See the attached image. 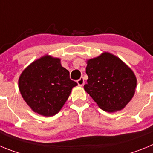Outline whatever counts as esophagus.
<instances>
[{
    "label": "esophagus",
    "instance_id": "34e87169",
    "mask_svg": "<svg viewBox=\"0 0 153 153\" xmlns=\"http://www.w3.org/2000/svg\"><path fill=\"white\" fill-rule=\"evenodd\" d=\"M76 82H77V83H78V85H79V86H83V85L84 84V79H83V77L79 78V79H78Z\"/></svg>",
    "mask_w": 153,
    "mask_h": 153
}]
</instances>
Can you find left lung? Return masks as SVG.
<instances>
[{"label":"left lung","mask_w":153,"mask_h":153,"mask_svg":"<svg viewBox=\"0 0 153 153\" xmlns=\"http://www.w3.org/2000/svg\"><path fill=\"white\" fill-rule=\"evenodd\" d=\"M84 90L99 107L109 113L123 109L134 95L136 77L120 58L105 52L87 60Z\"/></svg>","instance_id":"8db88e82"}]
</instances>
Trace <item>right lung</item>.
Listing matches in <instances>:
<instances>
[{"instance_id":"obj_1","label":"right lung","mask_w":153,"mask_h":153,"mask_svg":"<svg viewBox=\"0 0 153 153\" xmlns=\"http://www.w3.org/2000/svg\"><path fill=\"white\" fill-rule=\"evenodd\" d=\"M18 85L21 96L33 112L51 117L59 113L77 83L70 79L59 58L46 55L23 71Z\"/></svg>"}]
</instances>
